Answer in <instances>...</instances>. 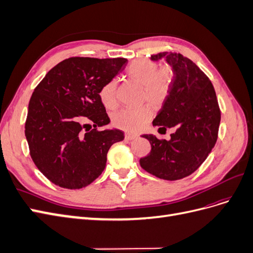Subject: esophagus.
Listing matches in <instances>:
<instances>
[{
    "label": "esophagus",
    "mask_w": 253,
    "mask_h": 253,
    "mask_svg": "<svg viewBox=\"0 0 253 253\" xmlns=\"http://www.w3.org/2000/svg\"><path fill=\"white\" fill-rule=\"evenodd\" d=\"M137 138V135H134V134H126V140H133V139H136Z\"/></svg>",
    "instance_id": "34e87169"
}]
</instances>
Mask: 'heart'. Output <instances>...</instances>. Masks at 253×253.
Masks as SVG:
<instances>
[{
	"label": "heart",
	"mask_w": 253,
	"mask_h": 253,
	"mask_svg": "<svg viewBox=\"0 0 253 253\" xmlns=\"http://www.w3.org/2000/svg\"><path fill=\"white\" fill-rule=\"evenodd\" d=\"M127 78L142 87V101L158 109L167 101L170 95L174 79L172 65L165 64L157 68V64L151 60H135L126 70ZM99 98L106 109L113 110L117 106V82H106L99 90ZM152 117L149 106L140 109H125L114 115L113 122L117 127L127 132L139 131Z\"/></svg>",
	"instance_id": "obj_1"
}]
</instances>
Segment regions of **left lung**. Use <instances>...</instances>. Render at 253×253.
I'll return each instance as SVG.
<instances>
[{
	"label": "left lung",
	"instance_id": "1",
	"mask_svg": "<svg viewBox=\"0 0 253 253\" xmlns=\"http://www.w3.org/2000/svg\"><path fill=\"white\" fill-rule=\"evenodd\" d=\"M174 70L170 95L153 120L159 128L175 127L171 139L142 135L151 152L140 158L143 170L160 179L177 180L195 172L208 157L217 140L220 110L210 79L193 61L181 53L159 52Z\"/></svg>",
	"mask_w": 253,
	"mask_h": 253
}]
</instances>
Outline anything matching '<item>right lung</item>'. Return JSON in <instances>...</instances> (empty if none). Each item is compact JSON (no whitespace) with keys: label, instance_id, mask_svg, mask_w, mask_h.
Returning a JSON list of instances; mask_svg holds the SVG:
<instances>
[{"label":"right lung","instance_id":"1","mask_svg":"<svg viewBox=\"0 0 253 253\" xmlns=\"http://www.w3.org/2000/svg\"><path fill=\"white\" fill-rule=\"evenodd\" d=\"M126 63L125 58L72 57L35 88L25 136L33 162L52 183L71 190L88 186L103 172L111 145L124 140L120 129H98L110 124L99 90Z\"/></svg>","mask_w":253,"mask_h":253}]
</instances>
